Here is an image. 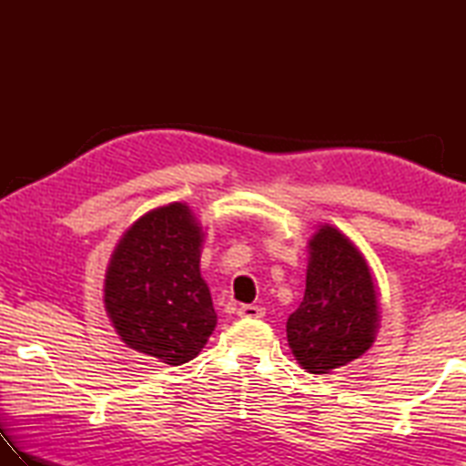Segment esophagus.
Instances as JSON below:
<instances>
[{"instance_id": "obj_1", "label": "esophagus", "mask_w": 466, "mask_h": 466, "mask_svg": "<svg viewBox=\"0 0 466 466\" xmlns=\"http://www.w3.org/2000/svg\"><path fill=\"white\" fill-rule=\"evenodd\" d=\"M266 312L262 306H254V304H242L238 309V316L242 319H262Z\"/></svg>"}]
</instances>
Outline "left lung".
I'll list each match as a JSON object with an SVG mask.
<instances>
[{
  "mask_svg": "<svg viewBox=\"0 0 466 466\" xmlns=\"http://www.w3.org/2000/svg\"><path fill=\"white\" fill-rule=\"evenodd\" d=\"M306 290L286 322L294 359L306 372L330 374L360 359L380 326L370 266L349 236L322 224L309 240Z\"/></svg>",
  "mask_w": 466,
  "mask_h": 466,
  "instance_id": "1",
  "label": "left lung"
}]
</instances>
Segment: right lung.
<instances>
[{"instance_id":"add662e5","label":"right lung","mask_w":466,"mask_h":466,"mask_svg":"<svg viewBox=\"0 0 466 466\" xmlns=\"http://www.w3.org/2000/svg\"><path fill=\"white\" fill-rule=\"evenodd\" d=\"M202 224L172 202L127 228L104 280V306L122 342L157 362L196 359L216 329L210 289L200 274Z\"/></svg>"}]
</instances>
